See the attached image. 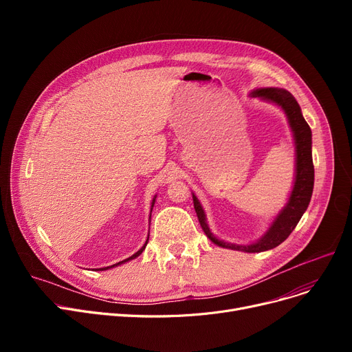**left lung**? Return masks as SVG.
<instances>
[{
    "mask_svg": "<svg viewBox=\"0 0 352 352\" xmlns=\"http://www.w3.org/2000/svg\"><path fill=\"white\" fill-rule=\"evenodd\" d=\"M252 96L261 97L264 100L278 104L285 111L289 125L292 128L295 146H297V175H295V184H294V188L288 199L287 207L280 212L278 217H276L274 224L260 241L251 245H235V244L219 241V239H217L211 234L206 223L204 210H202L195 195H192V199H194V208L198 215L201 228L204 230V232L214 244L224 248L245 251V252H261V251H267V250L275 248L276 245H280L283 241H285L288 235L294 231V228L297 227L298 221L301 219L302 214L305 212L311 201L312 188H314V164H312V151H311V128L304 120L301 114V108L291 92L285 89H278V88H263V89L254 91Z\"/></svg>",
    "mask_w": 352,
    "mask_h": 352,
    "instance_id": "1",
    "label": "left lung"
}]
</instances>
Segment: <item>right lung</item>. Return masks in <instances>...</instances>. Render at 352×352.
Instances as JSON below:
<instances>
[{
  "label": "right lung",
  "mask_w": 352,
  "mask_h": 352,
  "mask_svg": "<svg viewBox=\"0 0 352 352\" xmlns=\"http://www.w3.org/2000/svg\"><path fill=\"white\" fill-rule=\"evenodd\" d=\"M153 206H154V202H153ZM146 243H148V239H146ZM146 243L144 244V247L140 250V251H137L134 255H131L129 258H126V260H124V261H121V263H117V264H114V265H111V267H105V268H100V270H108V268H113V267H117V265H120V264H122V263H125V261H129V260H133V258H137L142 251H144V248H145V245H146Z\"/></svg>",
  "instance_id": "1"
}]
</instances>
